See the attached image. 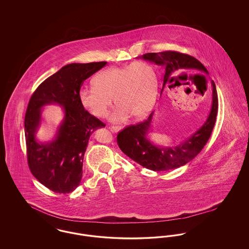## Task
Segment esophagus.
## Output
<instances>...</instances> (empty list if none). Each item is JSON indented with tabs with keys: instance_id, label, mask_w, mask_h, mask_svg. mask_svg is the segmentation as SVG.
<instances>
[{
	"instance_id": "34e87169",
	"label": "esophagus",
	"mask_w": 249,
	"mask_h": 249,
	"mask_svg": "<svg viewBox=\"0 0 249 249\" xmlns=\"http://www.w3.org/2000/svg\"><path fill=\"white\" fill-rule=\"evenodd\" d=\"M110 130L114 131V132H118V131L121 130V127H119V126H111Z\"/></svg>"
}]
</instances>
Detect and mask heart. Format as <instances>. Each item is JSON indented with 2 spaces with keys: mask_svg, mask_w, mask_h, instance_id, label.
Returning <instances> with one entry per match:
<instances>
[{
  "mask_svg": "<svg viewBox=\"0 0 249 249\" xmlns=\"http://www.w3.org/2000/svg\"><path fill=\"white\" fill-rule=\"evenodd\" d=\"M93 85L79 89L81 106L96 118H105L114 99L118 106L110 120L118 123L129 119L130 115L142 118L152 109L158 90V77L149 62L139 60L98 72Z\"/></svg>",
  "mask_w": 249,
  "mask_h": 249,
  "instance_id": "obj_1",
  "label": "heart"
}]
</instances>
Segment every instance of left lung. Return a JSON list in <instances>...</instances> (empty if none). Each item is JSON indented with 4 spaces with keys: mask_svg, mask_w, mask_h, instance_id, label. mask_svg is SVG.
I'll use <instances>...</instances> for the list:
<instances>
[{
    "mask_svg": "<svg viewBox=\"0 0 249 249\" xmlns=\"http://www.w3.org/2000/svg\"><path fill=\"white\" fill-rule=\"evenodd\" d=\"M139 58L164 67L163 87L160 94L172 74L182 73L188 75L190 72L208 74L206 68L198 59L177 51L146 53ZM211 84L213 100L209 116L201 128L188 139L179 144L170 146H160L151 142L147 134L151 128L154 115V112H152L144 121L128 126L119 132L117 141L121 151L140 165L155 172L177 169L190 162L206 144L214 126L218 100L214 82L211 81Z\"/></svg>",
    "mask_w": 249,
    "mask_h": 249,
    "instance_id": "8db88e82",
    "label": "left lung"
}]
</instances>
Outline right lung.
I'll return each instance as SVG.
<instances>
[{
    "mask_svg": "<svg viewBox=\"0 0 249 249\" xmlns=\"http://www.w3.org/2000/svg\"><path fill=\"white\" fill-rule=\"evenodd\" d=\"M106 65L107 61L67 64L41 83L30 99L24 121L28 164L34 177L56 193H70L79 186L89 137L106 126L78 99L84 81ZM48 104L62 107L65 118L52 142H38L41 108Z\"/></svg>",
    "mask_w": 249,
    "mask_h": 249,
    "instance_id": "right-lung-1",
    "label": "right lung"
}]
</instances>
